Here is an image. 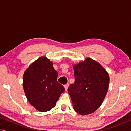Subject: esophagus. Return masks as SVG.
Instances as JSON below:
<instances>
[{
    "mask_svg": "<svg viewBox=\"0 0 131 131\" xmlns=\"http://www.w3.org/2000/svg\"><path fill=\"white\" fill-rule=\"evenodd\" d=\"M64 87H65V90H66V91H67L68 88V87H69V84H68V83H67L66 84H65V86H64Z\"/></svg>",
    "mask_w": 131,
    "mask_h": 131,
    "instance_id": "esophagus-1",
    "label": "esophagus"
}]
</instances>
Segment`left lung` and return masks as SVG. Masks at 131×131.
Here are the masks:
<instances>
[{
    "label": "left lung",
    "instance_id": "1",
    "mask_svg": "<svg viewBox=\"0 0 131 131\" xmlns=\"http://www.w3.org/2000/svg\"><path fill=\"white\" fill-rule=\"evenodd\" d=\"M74 84L68 87L74 110L87 115L98 108L107 94L109 76L100 64L87 58L73 65Z\"/></svg>",
    "mask_w": 131,
    "mask_h": 131
}]
</instances>
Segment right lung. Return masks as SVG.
I'll list each match as a JSON object with an SVG mask.
<instances>
[{"label": "right lung", "mask_w": 131, "mask_h": 131, "mask_svg": "<svg viewBox=\"0 0 131 131\" xmlns=\"http://www.w3.org/2000/svg\"><path fill=\"white\" fill-rule=\"evenodd\" d=\"M57 77L53 63L45 57L39 58L25 71L24 92L36 110L44 112L51 109L65 91L63 86L57 81Z\"/></svg>", "instance_id": "right-lung-1"}]
</instances>
